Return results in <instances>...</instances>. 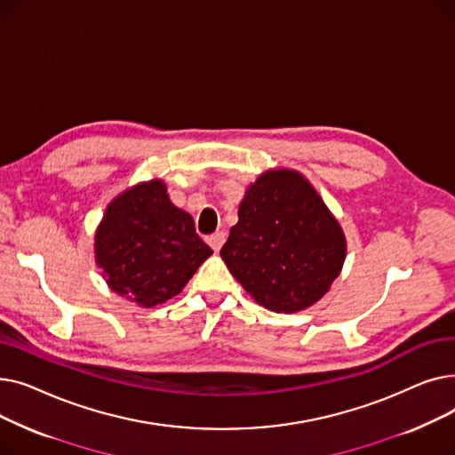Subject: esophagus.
Masks as SVG:
<instances>
[{"label":"esophagus","instance_id":"34e87169","mask_svg":"<svg viewBox=\"0 0 455 455\" xmlns=\"http://www.w3.org/2000/svg\"><path fill=\"white\" fill-rule=\"evenodd\" d=\"M206 242H208V245H210L215 252H218V251L223 247V243H225V232H215V234L208 235Z\"/></svg>","mask_w":455,"mask_h":455}]
</instances>
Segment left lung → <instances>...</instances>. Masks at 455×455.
<instances>
[{"label":"left lung","mask_w":455,"mask_h":455,"mask_svg":"<svg viewBox=\"0 0 455 455\" xmlns=\"http://www.w3.org/2000/svg\"><path fill=\"white\" fill-rule=\"evenodd\" d=\"M221 258L258 304L295 314L341 275L347 237L312 182L278 167L247 186Z\"/></svg>","instance_id":"left-lung-1"}]
</instances>
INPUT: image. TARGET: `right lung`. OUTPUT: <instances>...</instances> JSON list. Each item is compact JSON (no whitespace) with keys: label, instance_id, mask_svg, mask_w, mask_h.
I'll return each mask as SVG.
<instances>
[{"label":"right lung","instance_id":"right-lung-1","mask_svg":"<svg viewBox=\"0 0 455 455\" xmlns=\"http://www.w3.org/2000/svg\"><path fill=\"white\" fill-rule=\"evenodd\" d=\"M93 252L108 288L143 307L179 295L212 256L194 218L172 203L162 179L138 182L110 201Z\"/></svg>","mask_w":455,"mask_h":455}]
</instances>
